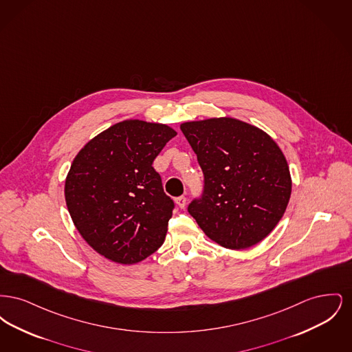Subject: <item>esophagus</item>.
Segmentation results:
<instances>
[{
    "instance_id": "1",
    "label": "esophagus",
    "mask_w": 352,
    "mask_h": 352,
    "mask_svg": "<svg viewBox=\"0 0 352 352\" xmlns=\"http://www.w3.org/2000/svg\"><path fill=\"white\" fill-rule=\"evenodd\" d=\"M186 201H187V199H186V197H178L177 199H175V203H177V206L179 207V208H184V206H186Z\"/></svg>"
}]
</instances>
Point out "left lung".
Here are the masks:
<instances>
[{
  "label": "left lung",
  "mask_w": 352,
  "mask_h": 352,
  "mask_svg": "<svg viewBox=\"0 0 352 352\" xmlns=\"http://www.w3.org/2000/svg\"><path fill=\"white\" fill-rule=\"evenodd\" d=\"M181 131L204 174L203 195L187 208L201 231L234 251L264 240L283 218L292 194L280 146L237 118L187 121Z\"/></svg>",
  "instance_id": "left-lung-1"
}]
</instances>
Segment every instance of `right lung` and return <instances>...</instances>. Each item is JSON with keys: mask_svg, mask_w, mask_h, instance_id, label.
I'll return each instance as SVG.
<instances>
[{"mask_svg": "<svg viewBox=\"0 0 352 352\" xmlns=\"http://www.w3.org/2000/svg\"><path fill=\"white\" fill-rule=\"evenodd\" d=\"M177 132L165 124L124 120L88 141L65 184L71 219L101 256L135 264L165 241L174 201L151 166Z\"/></svg>", "mask_w": 352, "mask_h": 352, "instance_id": "add662e5", "label": "right lung"}]
</instances>
